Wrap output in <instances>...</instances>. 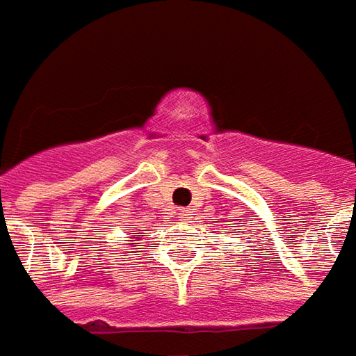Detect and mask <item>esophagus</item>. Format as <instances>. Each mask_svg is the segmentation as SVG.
<instances>
[{
  "label": "esophagus",
  "mask_w": 356,
  "mask_h": 356,
  "mask_svg": "<svg viewBox=\"0 0 356 356\" xmlns=\"http://www.w3.org/2000/svg\"><path fill=\"white\" fill-rule=\"evenodd\" d=\"M177 218L179 220H187L189 218V210H179Z\"/></svg>",
  "instance_id": "obj_1"
}]
</instances>
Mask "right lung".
<instances>
[{"instance_id": "1", "label": "right lung", "mask_w": 356, "mask_h": 356, "mask_svg": "<svg viewBox=\"0 0 356 356\" xmlns=\"http://www.w3.org/2000/svg\"><path fill=\"white\" fill-rule=\"evenodd\" d=\"M130 234H132V236H128V238H130V243L128 244H132V246H136V244H138V238H140V236H145V232H143V230H132Z\"/></svg>"}]
</instances>
